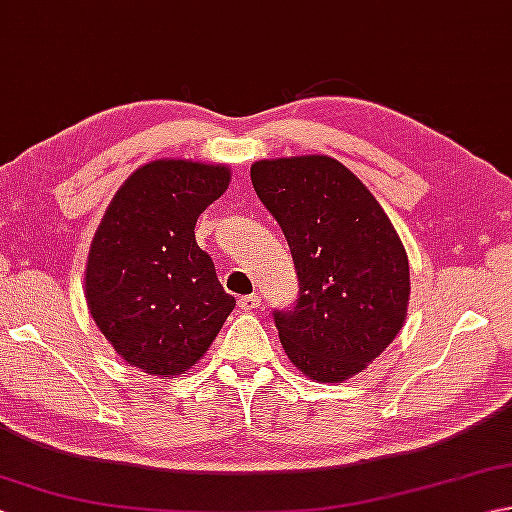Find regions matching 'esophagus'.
Instances as JSON below:
<instances>
[{
	"mask_svg": "<svg viewBox=\"0 0 512 512\" xmlns=\"http://www.w3.org/2000/svg\"><path fill=\"white\" fill-rule=\"evenodd\" d=\"M237 306L242 308L244 312H250V310H257L259 306H262V297L257 295H248V297H242L237 301Z\"/></svg>",
	"mask_w": 512,
	"mask_h": 512,
	"instance_id": "34e87169",
	"label": "esophagus"
}]
</instances>
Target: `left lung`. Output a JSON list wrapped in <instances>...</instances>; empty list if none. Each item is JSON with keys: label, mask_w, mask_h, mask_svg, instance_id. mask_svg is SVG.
<instances>
[{"label": "left lung", "mask_w": 512, "mask_h": 512, "mask_svg": "<svg viewBox=\"0 0 512 512\" xmlns=\"http://www.w3.org/2000/svg\"><path fill=\"white\" fill-rule=\"evenodd\" d=\"M250 180L284 231L299 277L277 310L281 345L314 383L361 374L396 339L409 306V259L383 206L330 156L257 160Z\"/></svg>", "instance_id": "left-lung-1"}]
</instances>
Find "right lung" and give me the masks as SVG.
I'll return each instance as SVG.
<instances>
[{"label": "right lung", "instance_id": "1", "mask_svg": "<svg viewBox=\"0 0 512 512\" xmlns=\"http://www.w3.org/2000/svg\"><path fill=\"white\" fill-rule=\"evenodd\" d=\"M228 182V165L151 160L121 184L92 237L88 310L116 354L149 376L191 369L235 308L195 242V222Z\"/></svg>", "mask_w": 512, "mask_h": 512}]
</instances>
